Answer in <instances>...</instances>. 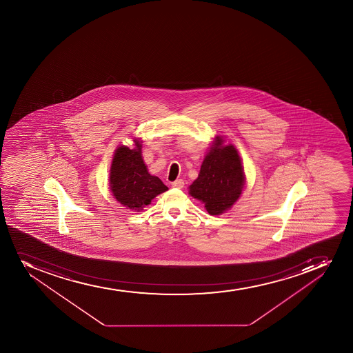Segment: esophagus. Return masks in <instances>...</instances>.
Masks as SVG:
<instances>
[{
    "label": "esophagus",
    "mask_w": 353,
    "mask_h": 353,
    "mask_svg": "<svg viewBox=\"0 0 353 353\" xmlns=\"http://www.w3.org/2000/svg\"><path fill=\"white\" fill-rule=\"evenodd\" d=\"M171 186L174 188V189H182L183 186H184V181L183 179H177V181L171 183Z\"/></svg>",
    "instance_id": "esophagus-1"
}]
</instances>
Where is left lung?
Returning a JSON list of instances; mask_svg holds the SVG:
<instances>
[{
  "mask_svg": "<svg viewBox=\"0 0 353 353\" xmlns=\"http://www.w3.org/2000/svg\"><path fill=\"white\" fill-rule=\"evenodd\" d=\"M216 137L207 154L198 179L190 186V194L203 201L210 215H220L241 196L245 177L241 157L232 145L222 146Z\"/></svg>",
  "mask_w": 353,
  "mask_h": 353,
  "instance_id": "8db88e82",
  "label": "left lung"
}]
</instances>
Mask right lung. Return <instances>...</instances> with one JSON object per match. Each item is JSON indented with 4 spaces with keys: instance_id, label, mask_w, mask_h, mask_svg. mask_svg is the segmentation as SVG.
I'll return each instance as SVG.
<instances>
[{
    "instance_id": "right-lung-1",
    "label": "right lung",
    "mask_w": 353,
    "mask_h": 353,
    "mask_svg": "<svg viewBox=\"0 0 353 353\" xmlns=\"http://www.w3.org/2000/svg\"><path fill=\"white\" fill-rule=\"evenodd\" d=\"M141 145L134 150L121 146L116 150L110 170V189L119 203L130 210H140L157 194L167 191L157 176L148 174L141 157Z\"/></svg>"
}]
</instances>
